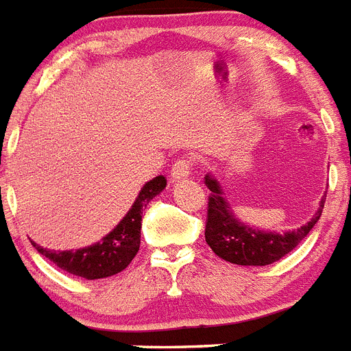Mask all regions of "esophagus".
<instances>
[{"label": "esophagus", "mask_w": 351, "mask_h": 351, "mask_svg": "<svg viewBox=\"0 0 351 351\" xmlns=\"http://www.w3.org/2000/svg\"><path fill=\"white\" fill-rule=\"evenodd\" d=\"M191 167H193V158H178L171 167V178L173 180H182L185 176L191 175Z\"/></svg>", "instance_id": "1"}]
</instances>
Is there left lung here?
Returning a JSON list of instances; mask_svg holds the SVG:
<instances>
[{
    "instance_id": "obj_1",
    "label": "left lung",
    "mask_w": 351,
    "mask_h": 351,
    "mask_svg": "<svg viewBox=\"0 0 351 351\" xmlns=\"http://www.w3.org/2000/svg\"><path fill=\"white\" fill-rule=\"evenodd\" d=\"M205 185L208 187V212H206L205 239L215 254L222 260L234 265H249V267H265L274 261H279L288 252L293 251L298 243L307 237L325 205V197L318 206V212L309 222L295 231L276 233V231H261L247 226L234 217L233 208L224 197L221 185L212 175L205 176Z\"/></svg>"
}]
</instances>
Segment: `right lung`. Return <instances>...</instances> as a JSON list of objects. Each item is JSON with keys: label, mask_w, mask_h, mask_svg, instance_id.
<instances>
[{"label": "right lung", "mask_w": 351, "mask_h": 351, "mask_svg": "<svg viewBox=\"0 0 351 351\" xmlns=\"http://www.w3.org/2000/svg\"><path fill=\"white\" fill-rule=\"evenodd\" d=\"M164 189H166V178L162 175L146 182L141 193L134 201L132 208L118 222V226L93 245L75 249V251H51V249L36 245L35 242L33 245L49 261H53L56 267L72 276L83 277L88 281L114 276L129 267L134 256L138 254L139 243H141L143 208L157 194L162 193Z\"/></svg>", "instance_id": "add662e5"}]
</instances>
